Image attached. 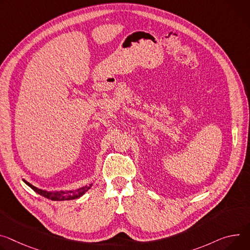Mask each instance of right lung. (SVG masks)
Wrapping results in <instances>:
<instances>
[{
    "label": "right lung",
    "mask_w": 250,
    "mask_h": 250,
    "mask_svg": "<svg viewBox=\"0 0 250 250\" xmlns=\"http://www.w3.org/2000/svg\"><path fill=\"white\" fill-rule=\"evenodd\" d=\"M24 180V183L29 186L34 191H36L37 193L42 195L43 197H47L51 200H72V199H76V198H79L81 197L83 194H84L89 188L90 187H92V185H90L89 187H84V188H81L77 190H70V191H47V190H42L41 188H38L36 187H34L33 185H31L30 183H28L27 180L22 179Z\"/></svg>",
    "instance_id": "right-lung-1"
}]
</instances>
